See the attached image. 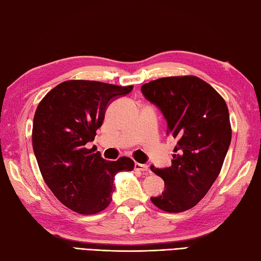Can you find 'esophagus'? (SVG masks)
Returning <instances> with one entry per match:
<instances>
[{
  "mask_svg": "<svg viewBox=\"0 0 261 261\" xmlns=\"http://www.w3.org/2000/svg\"><path fill=\"white\" fill-rule=\"evenodd\" d=\"M135 170L141 171V172H147L148 171V165L140 164V163H136V164H135Z\"/></svg>",
  "mask_w": 261,
  "mask_h": 261,
  "instance_id": "34e87169",
  "label": "esophagus"
}]
</instances>
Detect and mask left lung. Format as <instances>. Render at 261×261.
<instances>
[{"label": "left lung", "instance_id": "1", "mask_svg": "<svg viewBox=\"0 0 261 261\" xmlns=\"http://www.w3.org/2000/svg\"><path fill=\"white\" fill-rule=\"evenodd\" d=\"M141 93L167 122V136L177 140L172 165L150 166L165 190L151 197L156 207L181 213L206 196L222 170L232 139L228 109L223 97L195 75L167 76L142 85Z\"/></svg>", "mask_w": 261, "mask_h": 261}]
</instances>
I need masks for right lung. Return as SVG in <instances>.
Returning <instances> with one entry per match:
<instances>
[{"label":"right lung","mask_w":261,"mask_h":261,"mask_svg":"<svg viewBox=\"0 0 261 261\" xmlns=\"http://www.w3.org/2000/svg\"><path fill=\"white\" fill-rule=\"evenodd\" d=\"M132 86L69 80L46 94L34 116L33 148L40 173L54 196L75 213L97 214L110 205L114 177L132 171L135 162L120 157L104 160L95 147L111 101L125 96Z\"/></svg>","instance_id":"obj_1"}]
</instances>
